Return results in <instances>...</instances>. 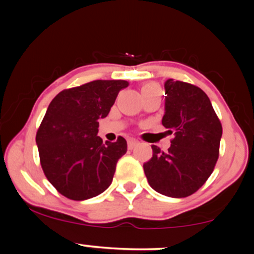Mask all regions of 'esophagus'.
Returning <instances> with one entry per match:
<instances>
[{"mask_svg": "<svg viewBox=\"0 0 254 254\" xmlns=\"http://www.w3.org/2000/svg\"><path fill=\"white\" fill-rule=\"evenodd\" d=\"M137 144H138V141H136V139H133V138H131L127 141V147H129V149H132V148Z\"/></svg>", "mask_w": 254, "mask_h": 254, "instance_id": "obj_1", "label": "esophagus"}]
</instances>
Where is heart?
<instances>
[{
    "label": "heart",
    "instance_id": "1",
    "mask_svg": "<svg viewBox=\"0 0 254 254\" xmlns=\"http://www.w3.org/2000/svg\"><path fill=\"white\" fill-rule=\"evenodd\" d=\"M142 92H160V88L155 83H147L142 87Z\"/></svg>",
    "mask_w": 254,
    "mask_h": 254
}]
</instances>
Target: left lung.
I'll list each match as a JSON object with an SVG mask.
<instances>
[{
	"label": "left lung",
	"instance_id": "8db88e82",
	"mask_svg": "<svg viewBox=\"0 0 254 254\" xmlns=\"http://www.w3.org/2000/svg\"><path fill=\"white\" fill-rule=\"evenodd\" d=\"M165 93L162 125L174 137L167 151L151 145L153 157L143 168L156 192L183 198L194 193L214 171L222 125L210 99L198 87L170 78Z\"/></svg>",
	"mask_w": 254,
	"mask_h": 254
}]
</instances>
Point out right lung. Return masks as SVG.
I'll return each mask as SVG.
<instances>
[{
    "instance_id": "add662e5",
    "label": "right lung",
    "mask_w": 254,
    "mask_h": 254,
    "mask_svg": "<svg viewBox=\"0 0 254 254\" xmlns=\"http://www.w3.org/2000/svg\"><path fill=\"white\" fill-rule=\"evenodd\" d=\"M127 86L124 80L92 81L62 90L49 105L36 136L40 164L49 182L69 199H89L112 183L127 145L121 136L103 143L99 121Z\"/></svg>"
}]
</instances>
